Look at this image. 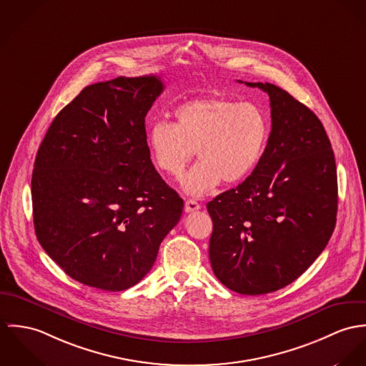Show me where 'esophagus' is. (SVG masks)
I'll return each mask as SVG.
<instances>
[{
    "label": "esophagus",
    "instance_id": "esophagus-1",
    "mask_svg": "<svg viewBox=\"0 0 366 366\" xmlns=\"http://www.w3.org/2000/svg\"><path fill=\"white\" fill-rule=\"evenodd\" d=\"M199 209H201V204L197 202V201H194V199H188L185 202V212L187 213H192V212H197Z\"/></svg>",
    "mask_w": 366,
    "mask_h": 366
}]
</instances>
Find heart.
<instances>
[{
  "mask_svg": "<svg viewBox=\"0 0 366 366\" xmlns=\"http://www.w3.org/2000/svg\"><path fill=\"white\" fill-rule=\"evenodd\" d=\"M172 123H154L147 136L157 169L177 178L194 156L199 162L182 178V189L203 197L224 184L249 177L261 162L269 136L265 112L252 102L206 94L179 104Z\"/></svg>",
  "mask_w": 366,
  "mask_h": 366,
  "instance_id": "obj_1",
  "label": "heart"
}]
</instances>
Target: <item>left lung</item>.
<instances>
[{
  "instance_id": "obj_1",
  "label": "left lung",
  "mask_w": 366,
  "mask_h": 366,
  "mask_svg": "<svg viewBox=\"0 0 366 366\" xmlns=\"http://www.w3.org/2000/svg\"><path fill=\"white\" fill-rule=\"evenodd\" d=\"M269 95L271 133L254 172L207 203L209 259L216 278L242 295L275 292L322 254L337 220V167L323 123L289 92Z\"/></svg>"
}]
</instances>
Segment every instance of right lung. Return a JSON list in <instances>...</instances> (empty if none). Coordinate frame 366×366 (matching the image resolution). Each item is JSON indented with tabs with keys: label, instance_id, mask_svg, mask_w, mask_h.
Returning <instances> with one entry per match:
<instances>
[{
	"label": "right lung",
	"instance_id": "obj_1",
	"mask_svg": "<svg viewBox=\"0 0 366 366\" xmlns=\"http://www.w3.org/2000/svg\"><path fill=\"white\" fill-rule=\"evenodd\" d=\"M157 76L88 85L50 124L32 172L35 233L73 280L118 292L152 269L184 201L150 159Z\"/></svg>",
	"mask_w": 366,
	"mask_h": 366
}]
</instances>
